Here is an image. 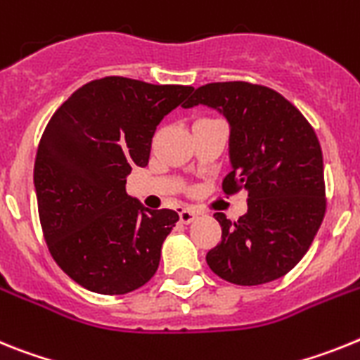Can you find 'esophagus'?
<instances>
[{
	"label": "esophagus",
	"mask_w": 360,
	"mask_h": 360,
	"mask_svg": "<svg viewBox=\"0 0 360 360\" xmlns=\"http://www.w3.org/2000/svg\"><path fill=\"white\" fill-rule=\"evenodd\" d=\"M198 212L192 210V208H181L179 210V219H181V223L184 224H190L193 223L195 219H198Z\"/></svg>",
	"instance_id": "obj_1"
}]
</instances>
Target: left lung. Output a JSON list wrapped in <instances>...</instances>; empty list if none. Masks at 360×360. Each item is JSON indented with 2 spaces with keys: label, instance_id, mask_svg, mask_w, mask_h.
Wrapping results in <instances>:
<instances>
[{
  "label": "left lung",
  "instance_id": "left-lung-1",
  "mask_svg": "<svg viewBox=\"0 0 360 360\" xmlns=\"http://www.w3.org/2000/svg\"><path fill=\"white\" fill-rule=\"evenodd\" d=\"M205 105L226 120L230 168L223 190H248V212L232 223L217 212L221 243L210 270L240 286L288 274L323 223L324 165L314 128L275 90L245 81L199 86L184 108Z\"/></svg>",
  "mask_w": 360,
  "mask_h": 360
}]
</instances>
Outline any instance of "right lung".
<instances>
[{"label": "right lung", "mask_w": 360, "mask_h": 360, "mask_svg": "<svg viewBox=\"0 0 360 360\" xmlns=\"http://www.w3.org/2000/svg\"><path fill=\"white\" fill-rule=\"evenodd\" d=\"M192 90L103 77L72 94L46 124L34 165L39 221L54 261L83 288L123 295L158 271L179 215L130 198L127 177L148 165L155 128Z\"/></svg>", "instance_id": "1"}]
</instances>
